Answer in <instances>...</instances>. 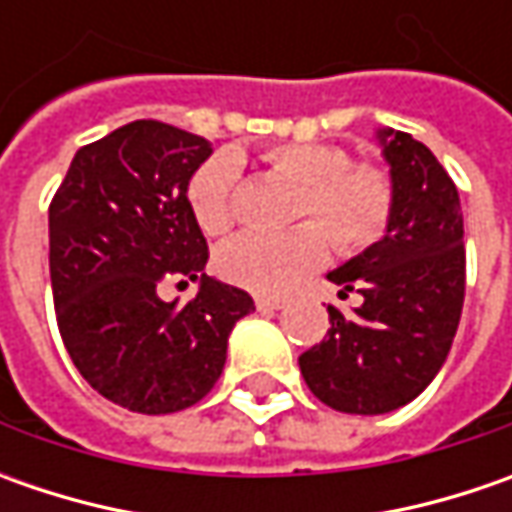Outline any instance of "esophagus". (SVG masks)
Returning <instances> with one entry per match:
<instances>
[{"instance_id":"34e87169","label":"esophagus","mask_w":512,"mask_h":512,"mask_svg":"<svg viewBox=\"0 0 512 512\" xmlns=\"http://www.w3.org/2000/svg\"><path fill=\"white\" fill-rule=\"evenodd\" d=\"M256 307L259 310H282L285 299H279V296H256Z\"/></svg>"}]
</instances>
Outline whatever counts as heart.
Listing matches in <instances>:
<instances>
[{
    "label": "heart",
    "instance_id": "heart-1",
    "mask_svg": "<svg viewBox=\"0 0 512 512\" xmlns=\"http://www.w3.org/2000/svg\"><path fill=\"white\" fill-rule=\"evenodd\" d=\"M262 162L299 185L287 233H242L216 253V270L253 293H285L322 265L330 242L344 256L382 242L396 213V182L376 162H350L347 150L319 142H279ZM187 205L207 236H225L239 219V159L216 153L187 182ZM306 222L302 223L301 219Z\"/></svg>",
    "mask_w": 512,
    "mask_h": 512
}]
</instances>
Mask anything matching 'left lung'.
I'll return each instance as SVG.
<instances>
[{
    "label": "left lung",
    "instance_id": "8db88e82",
    "mask_svg": "<svg viewBox=\"0 0 512 512\" xmlns=\"http://www.w3.org/2000/svg\"><path fill=\"white\" fill-rule=\"evenodd\" d=\"M396 182V213L382 242L333 270L339 299L330 327L299 356L310 393L339 413L376 416L413 402L436 379L464 305V219L439 159L404 130H382Z\"/></svg>",
    "mask_w": 512,
    "mask_h": 512
}]
</instances>
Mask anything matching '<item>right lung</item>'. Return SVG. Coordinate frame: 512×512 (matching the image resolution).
<instances>
[{
	"mask_svg": "<svg viewBox=\"0 0 512 512\" xmlns=\"http://www.w3.org/2000/svg\"><path fill=\"white\" fill-rule=\"evenodd\" d=\"M210 156L202 136L136 119L76 150L48 207L50 290L59 336L82 379L133 413H176L222 376L227 336L250 293L205 276L207 239L187 182ZM165 278L200 279L187 306Z\"/></svg>",
	"mask_w": 512,
	"mask_h": 512,
	"instance_id": "add662e5",
	"label": "right lung"
}]
</instances>
